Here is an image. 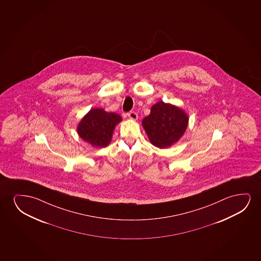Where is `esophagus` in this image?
Returning <instances> with one entry per match:
<instances>
[{
    "label": "esophagus",
    "instance_id": "34e87169",
    "mask_svg": "<svg viewBox=\"0 0 261 261\" xmlns=\"http://www.w3.org/2000/svg\"><path fill=\"white\" fill-rule=\"evenodd\" d=\"M127 116H128V118H130V119H132V120H136V119L138 118V115L136 114V112H134V111L129 112Z\"/></svg>",
    "mask_w": 261,
    "mask_h": 261
}]
</instances>
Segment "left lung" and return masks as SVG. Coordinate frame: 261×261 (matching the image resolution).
Listing matches in <instances>:
<instances>
[{
  "label": "left lung",
  "instance_id": "obj_1",
  "mask_svg": "<svg viewBox=\"0 0 261 261\" xmlns=\"http://www.w3.org/2000/svg\"><path fill=\"white\" fill-rule=\"evenodd\" d=\"M188 122L186 111L161 100L151 107L150 115L143 118L142 125L151 144L166 149L182 138Z\"/></svg>",
  "mask_w": 261,
  "mask_h": 261
}]
</instances>
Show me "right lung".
<instances>
[{"label": "right lung", "instance_id": "1", "mask_svg": "<svg viewBox=\"0 0 261 261\" xmlns=\"http://www.w3.org/2000/svg\"><path fill=\"white\" fill-rule=\"evenodd\" d=\"M121 121V116L117 113L95 108L84 116L76 130L86 143L95 148H104L111 143L115 127Z\"/></svg>", "mask_w": 261, "mask_h": 261}]
</instances>
